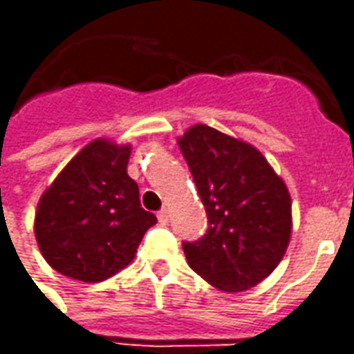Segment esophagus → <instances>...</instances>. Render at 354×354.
Masks as SVG:
<instances>
[{"label": "esophagus", "mask_w": 354, "mask_h": 354, "mask_svg": "<svg viewBox=\"0 0 354 354\" xmlns=\"http://www.w3.org/2000/svg\"><path fill=\"white\" fill-rule=\"evenodd\" d=\"M157 220H159V223H161V225H167V223H169V210H167V208L159 210V214H157Z\"/></svg>", "instance_id": "esophagus-1"}]
</instances>
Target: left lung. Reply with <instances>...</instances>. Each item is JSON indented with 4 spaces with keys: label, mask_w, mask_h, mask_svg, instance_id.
Instances as JSON below:
<instances>
[{
    "label": "left lung",
    "mask_w": 354,
    "mask_h": 354,
    "mask_svg": "<svg viewBox=\"0 0 354 354\" xmlns=\"http://www.w3.org/2000/svg\"><path fill=\"white\" fill-rule=\"evenodd\" d=\"M207 208V233L184 243L193 271L223 292H243L273 273L292 233L286 184L250 144L195 124L178 138Z\"/></svg>",
    "instance_id": "1"
}]
</instances>
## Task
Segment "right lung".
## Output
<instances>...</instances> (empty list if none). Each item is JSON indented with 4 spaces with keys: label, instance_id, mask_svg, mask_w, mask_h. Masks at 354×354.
I'll use <instances>...</instances> for the list:
<instances>
[{
    "label": "right lung",
    "instance_id": "add662e5",
    "mask_svg": "<svg viewBox=\"0 0 354 354\" xmlns=\"http://www.w3.org/2000/svg\"><path fill=\"white\" fill-rule=\"evenodd\" d=\"M129 157V144L94 140L41 195L35 241L60 274L106 281L131 263L144 233L157 223L140 207L138 184L127 174Z\"/></svg>",
    "mask_w": 354,
    "mask_h": 354
}]
</instances>
